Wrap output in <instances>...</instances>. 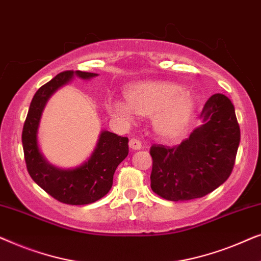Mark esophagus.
<instances>
[{
    "label": "esophagus",
    "instance_id": "obj_1",
    "mask_svg": "<svg viewBox=\"0 0 261 261\" xmlns=\"http://www.w3.org/2000/svg\"><path fill=\"white\" fill-rule=\"evenodd\" d=\"M129 147L132 149H134V151H137V149H140L141 148V141L137 138H132L129 140Z\"/></svg>",
    "mask_w": 261,
    "mask_h": 261
}]
</instances>
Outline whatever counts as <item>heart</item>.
Masks as SVG:
<instances>
[{"instance_id":"heart-1","label":"heart","mask_w":261,"mask_h":261,"mask_svg":"<svg viewBox=\"0 0 261 261\" xmlns=\"http://www.w3.org/2000/svg\"><path fill=\"white\" fill-rule=\"evenodd\" d=\"M124 97L127 102L110 101V112L127 120L133 113L152 116L153 130L165 140H173L187 132L197 107L191 91L170 82H138L126 89Z\"/></svg>"}]
</instances>
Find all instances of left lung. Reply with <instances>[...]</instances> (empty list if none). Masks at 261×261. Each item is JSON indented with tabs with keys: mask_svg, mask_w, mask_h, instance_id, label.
Here are the masks:
<instances>
[{
	"mask_svg": "<svg viewBox=\"0 0 261 261\" xmlns=\"http://www.w3.org/2000/svg\"><path fill=\"white\" fill-rule=\"evenodd\" d=\"M203 124L180 145H153L151 188L169 201L201 198L230 176L240 144L235 109L230 99L215 94L204 105Z\"/></svg>",
	"mask_w": 261,
	"mask_h": 261,
	"instance_id": "8db88e82",
	"label": "left lung"
}]
</instances>
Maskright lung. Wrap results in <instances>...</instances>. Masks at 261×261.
<instances>
[{"label":"right lung","mask_w":261,"mask_h":261,"mask_svg":"<svg viewBox=\"0 0 261 261\" xmlns=\"http://www.w3.org/2000/svg\"><path fill=\"white\" fill-rule=\"evenodd\" d=\"M73 76L90 80L97 73L64 71L35 92L23 124L22 146L30 176L57 201L71 205L90 204L108 194L119 164L128 155V138L102 130L90 158L81 166L64 170L49 164L38 144L41 114L48 98Z\"/></svg>","instance_id":"right-lung-1"}]
</instances>
